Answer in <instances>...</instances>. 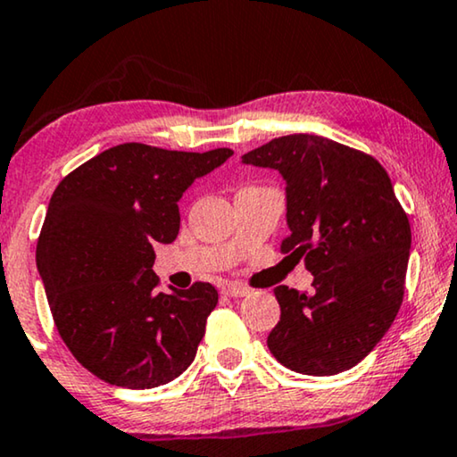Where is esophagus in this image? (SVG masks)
Returning <instances> with one entry per match:
<instances>
[{
	"label": "esophagus",
	"mask_w": 457,
	"mask_h": 457,
	"mask_svg": "<svg viewBox=\"0 0 457 457\" xmlns=\"http://www.w3.org/2000/svg\"><path fill=\"white\" fill-rule=\"evenodd\" d=\"M222 293L227 297H245V295H249V289H247V287H243V285L228 283V285L222 287Z\"/></svg>",
	"instance_id": "1"
}]
</instances>
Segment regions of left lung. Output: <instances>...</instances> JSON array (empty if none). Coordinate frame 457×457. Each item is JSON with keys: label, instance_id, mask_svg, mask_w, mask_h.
Here are the masks:
<instances>
[{"label": "left lung", "instance_id": "obj_1", "mask_svg": "<svg viewBox=\"0 0 457 457\" xmlns=\"http://www.w3.org/2000/svg\"><path fill=\"white\" fill-rule=\"evenodd\" d=\"M287 183V258L303 260L314 293L280 285L268 349L299 374L349 370L377 347L403 302L411 230L372 155L318 135H287L241 155Z\"/></svg>", "mask_w": 457, "mask_h": 457}]
</instances>
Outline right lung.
<instances>
[{"label": "right lung", "mask_w": 457, "mask_h": 457, "mask_svg": "<svg viewBox=\"0 0 457 457\" xmlns=\"http://www.w3.org/2000/svg\"><path fill=\"white\" fill-rule=\"evenodd\" d=\"M230 155L122 143L55 187L37 270L62 341L97 378L154 389L191 366L218 291H155L154 245L177 239L179 199Z\"/></svg>", "instance_id": "1"}]
</instances>
